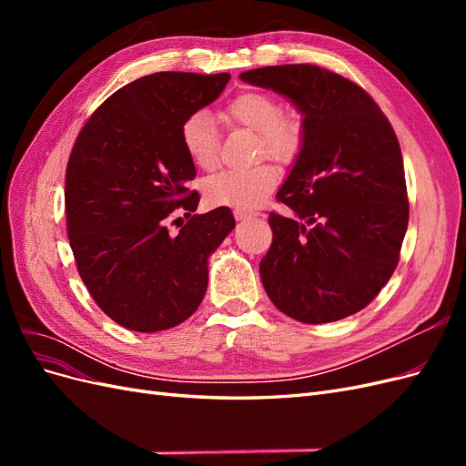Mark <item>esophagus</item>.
<instances>
[{"label":"esophagus","mask_w":466,"mask_h":466,"mask_svg":"<svg viewBox=\"0 0 466 466\" xmlns=\"http://www.w3.org/2000/svg\"><path fill=\"white\" fill-rule=\"evenodd\" d=\"M258 214H255V211H245V209H235V219L237 221H245V219H250L255 218Z\"/></svg>","instance_id":"34e87169"}]
</instances>
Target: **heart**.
Segmentation results:
<instances>
[{"mask_svg": "<svg viewBox=\"0 0 466 466\" xmlns=\"http://www.w3.org/2000/svg\"><path fill=\"white\" fill-rule=\"evenodd\" d=\"M225 118L235 126L258 134V155H270L281 165H291L305 146V120L295 110H281L272 93L245 91L225 106ZM180 146L188 159L204 171L214 168L219 157V134L214 116L206 110H194L180 124ZM278 168L272 163H258L248 168H228L204 182L209 204L235 209L258 208L278 185Z\"/></svg>", "mask_w": 466, "mask_h": 466, "instance_id": "b5f03b06", "label": "heart"}]
</instances>
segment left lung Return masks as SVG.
<instances>
[{
    "instance_id": "1",
    "label": "left lung",
    "mask_w": 466,
    "mask_h": 466,
    "mask_svg": "<svg viewBox=\"0 0 466 466\" xmlns=\"http://www.w3.org/2000/svg\"><path fill=\"white\" fill-rule=\"evenodd\" d=\"M241 79L291 98L305 146L276 194L260 260L268 298L288 317L334 322L368 307L390 279L408 228L402 153L383 110L358 83L315 64L250 69Z\"/></svg>"
}]
</instances>
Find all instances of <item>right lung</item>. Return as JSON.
<instances>
[{
    "mask_svg": "<svg viewBox=\"0 0 466 466\" xmlns=\"http://www.w3.org/2000/svg\"><path fill=\"white\" fill-rule=\"evenodd\" d=\"M229 74L159 72L110 95L83 126L66 168V223L77 272L95 303L136 332L185 322L204 299L208 257L235 228L229 208L192 214L194 163L180 124L216 101ZM189 221L178 236L166 223Z\"/></svg>",
    "mask_w": 466,
    "mask_h": 466,
    "instance_id": "1",
    "label": "right lung"
}]
</instances>
